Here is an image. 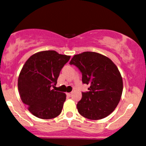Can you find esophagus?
Listing matches in <instances>:
<instances>
[{
    "label": "esophagus",
    "mask_w": 146,
    "mask_h": 146,
    "mask_svg": "<svg viewBox=\"0 0 146 146\" xmlns=\"http://www.w3.org/2000/svg\"><path fill=\"white\" fill-rule=\"evenodd\" d=\"M71 94H72V93H71V92H69V93H66V95L68 96H71Z\"/></svg>",
    "instance_id": "1"
}]
</instances>
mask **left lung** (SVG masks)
<instances>
[{
    "mask_svg": "<svg viewBox=\"0 0 146 146\" xmlns=\"http://www.w3.org/2000/svg\"><path fill=\"white\" fill-rule=\"evenodd\" d=\"M74 64L82 73V82L90 85L82 92L77 104L80 115L90 120H100L111 113L118 105L123 90L122 78L111 59L94 52L73 56Z\"/></svg>",
    "mask_w": 146,
    "mask_h": 146,
    "instance_id": "obj_1",
    "label": "left lung"
}]
</instances>
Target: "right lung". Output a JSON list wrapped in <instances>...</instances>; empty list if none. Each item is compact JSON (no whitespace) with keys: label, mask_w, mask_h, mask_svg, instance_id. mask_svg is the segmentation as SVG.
I'll return each instance as SVG.
<instances>
[{"label":"right lung","mask_w":146,"mask_h":146,"mask_svg":"<svg viewBox=\"0 0 146 146\" xmlns=\"http://www.w3.org/2000/svg\"><path fill=\"white\" fill-rule=\"evenodd\" d=\"M71 56L54 50L38 52L24 64L18 77V91L23 103L35 116L52 119L62 111L66 94L55 91L60 72Z\"/></svg>","instance_id":"1"}]
</instances>
